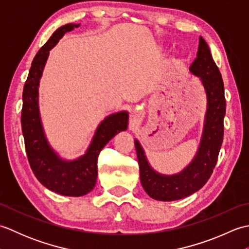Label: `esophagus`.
<instances>
[{
	"instance_id": "obj_1",
	"label": "esophagus",
	"mask_w": 249,
	"mask_h": 249,
	"mask_svg": "<svg viewBox=\"0 0 249 249\" xmlns=\"http://www.w3.org/2000/svg\"><path fill=\"white\" fill-rule=\"evenodd\" d=\"M131 119H133V121L135 122V123H136V122H138L141 119V112H140V111L134 110L133 111V118H131Z\"/></svg>"
}]
</instances>
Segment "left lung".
Instances as JSON below:
<instances>
[{"instance_id": "obj_1", "label": "left lung", "mask_w": 249, "mask_h": 249, "mask_svg": "<svg viewBox=\"0 0 249 249\" xmlns=\"http://www.w3.org/2000/svg\"><path fill=\"white\" fill-rule=\"evenodd\" d=\"M189 71L201 79L208 98L202 138L194 160L181 173L176 176H162L151 168L143 149L138 140H135L142 187L155 200L183 199L202 188L212 176L223 143L226 114L224 82L209 46L201 36L197 57L190 65Z\"/></svg>"}]
</instances>
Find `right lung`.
Instances as JSON below:
<instances>
[{
  "label": "right lung",
  "mask_w": 249,
  "mask_h": 249,
  "mask_svg": "<svg viewBox=\"0 0 249 249\" xmlns=\"http://www.w3.org/2000/svg\"><path fill=\"white\" fill-rule=\"evenodd\" d=\"M79 24H65L51 35L49 40L37 52L22 93L21 127L26 156L32 171L45 187L56 194L71 197L87 195L94 188L97 178V160L104 146L122 130L127 129L126 111L109 115L95 133L86 154L76 160H63L47 142L38 111V84L49 51L63 35L78 28Z\"/></svg>",
  "instance_id": "obj_1"
}]
</instances>
